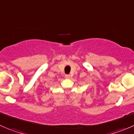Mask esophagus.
Returning <instances> with one entry per match:
<instances>
[{"instance_id":"esophagus-1","label":"esophagus","mask_w":134,"mask_h":134,"mask_svg":"<svg viewBox=\"0 0 134 134\" xmlns=\"http://www.w3.org/2000/svg\"><path fill=\"white\" fill-rule=\"evenodd\" d=\"M65 78H67V79H68V78H71V76H70L69 75H65Z\"/></svg>"}]
</instances>
